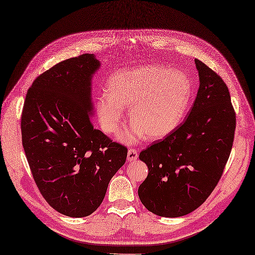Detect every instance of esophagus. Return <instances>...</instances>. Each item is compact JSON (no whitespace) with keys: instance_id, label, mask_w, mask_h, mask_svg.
Wrapping results in <instances>:
<instances>
[{"instance_id":"obj_1","label":"esophagus","mask_w":255,"mask_h":255,"mask_svg":"<svg viewBox=\"0 0 255 255\" xmlns=\"http://www.w3.org/2000/svg\"><path fill=\"white\" fill-rule=\"evenodd\" d=\"M138 158V152L135 148H129L128 152V161H135Z\"/></svg>"}]
</instances>
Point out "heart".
Segmentation results:
<instances>
[{"instance_id": "heart-1", "label": "heart", "mask_w": 255, "mask_h": 255, "mask_svg": "<svg viewBox=\"0 0 255 255\" xmlns=\"http://www.w3.org/2000/svg\"><path fill=\"white\" fill-rule=\"evenodd\" d=\"M107 92L96 104L99 124L105 133H117L125 109L129 108L133 125L120 139L130 144L146 137L156 140L172 134L186 115L193 85L182 71L147 65L113 74Z\"/></svg>"}]
</instances>
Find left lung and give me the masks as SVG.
I'll use <instances>...</instances> for the list:
<instances>
[{
    "instance_id": "obj_1",
    "label": "left lung",
    "mask_w": 255,
    "mask_h": 255,
    "mask_svg": "<svg viewBox=\"0 0 255 255\" xmlns=\"http://www.w3.org/2000/svg\"><path fill=\"white\" fill-rule=\"evenodd\" d=\"M199 89L188 116L172 134L140 152L148 168L138 195L148 211L179 217L196 210L221 179L234 140L236 116L228 86L195 59Z\"/></svg>"
}]
</instances>
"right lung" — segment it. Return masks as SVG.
<instances>
[{
	"label": "right lung",
	"instance_id": "add662e5",
	"mask_svg": "<svg viewBox=\"0 0 255 255\" xmlns=\"http://www.w3.org/2000/svg\"><path fill=\"white\" fill-rule=\"evenodd\" d=\"M93 54L62 61L41 74L26 94L22 144L34 182L48 205L69 217L101 205L128 148L94 128Z\"/></svg>",
	"mask_w": 255,
	"mask_h": 255
}]
</instances>
